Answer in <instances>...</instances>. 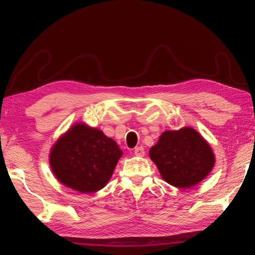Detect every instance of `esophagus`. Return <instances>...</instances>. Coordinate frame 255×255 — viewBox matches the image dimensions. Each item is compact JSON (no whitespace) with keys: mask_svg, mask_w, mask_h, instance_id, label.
Masks as SVG:
<instances>
[{"mask_svg":"<svg viewBox=\"0 0 255 255\" xmlns=\"http://www.w3.org/2000/svg\"><path fill=\"white\" fill-rule=\"evenodd\" d=\"M135 154L138 155V156H144V155H145L144 148L143 147H136L135 148Z\"/></svg>","mask_w":255,"mask_h":255,"instance_id":"obj_1","label":"esophagus"}]
</instances>
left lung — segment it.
Returning a JSON list of instances; mask_svg holds the SVG:
<instances>
[{
    "label": "left lung",
    "instance_id": "obj_1",
    "mask_svg": "<svg viewBox=\"0 0 255 255\" xmlns=\"http://www.w3.org/2000/svg\"><path fill=\"white\" fill-rule=\"evenodd\" d=\"M123 156L119 145L101 129L73 124L49 152L51 172L60 183L82 193H93L109 182Z\"/></svg>",
    "mask_w": 255,
    "mask_h": 255
}]
</instances>
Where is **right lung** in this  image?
I'll use <instances>...</instances> for the list:
<instances>
[{
	"instance_id": "1",
	"label": "right lung",
	"mask_w": 255,
	"mask_h": 255,
	"mask_svg": "<svg viewBox=\"0 0 255 255\" xmlns=\"http://www.w3.org/2000/svg\"><path fill=\"white\" fill-rule=\"evenodd\" d=\"M149 157L162 179L181 189L201 182L215 165V154L208 141L188 126L164 131L149 149Z\"/></svg>"
}]
</instances>
